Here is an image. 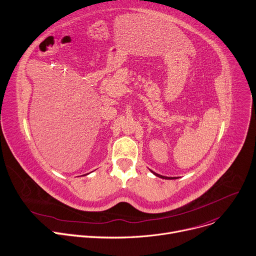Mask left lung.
<instances>
[{
    "label": "left lung",
    "mask_w": 256,
    "mask_h": 256,
    "mask_svg": "<svg viewBox=\"0 0 256 256\" xmlns=\"http://www.w3.org/2000/svg\"><path fill=\"white\" fill-rule=\"evenodd\" d=\"M152 172V171H151ZM153 174H154L156 177H160V178H162V179H177L176 177H166V176H162V175H160V174H158V173H154V172H152Z\"/></svg>",
    "instance_id": "obj_1"
}]
</instances>
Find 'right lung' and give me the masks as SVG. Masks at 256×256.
<instances>
[{
    "label": "right lung",
    "mask_w": 256,
    "mask_h": 256,
    "mask_svg": "<svg viewBox=\"0 0 256 256\" xmlns=\"http://www.w3.org/2000/svg\"><path fill=\"white\" fill-rule=\"evenodd\" d=\"M86 175H88V174H86Z\"/></svg>",
    "instance_id": "1"
}]
</instances>
